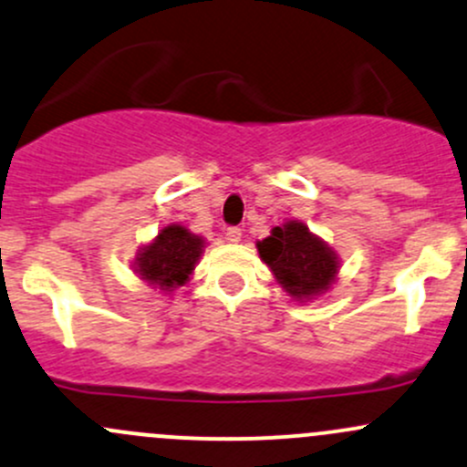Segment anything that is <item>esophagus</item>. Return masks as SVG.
<instances>
[{
    "label": "esophagus",
    "instance_id": "esophagus-1",
    "mask_svg": "<svg viewBox=\"0 0 467 467\" xmlns=\"http://www.w3.org/2000/svg\"><path fill=\"white\" fill-rule=\"evenodd\" d=\"M225 239L233 244L242 242V228H239V225H230V228L225 230Z\"/></svg>",
    "mask_w": 467,
    "mask_h": 467
}]
</instances>
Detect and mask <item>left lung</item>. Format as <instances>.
Listing matches in <instances>:
<instances>
[{
	"label": "left lung",
	"instance_id": "1",
	"mask_svg": "<svg viewBox=\"0 0 467 467\" xmlns=\"http://www.w3.org/2000/svg\"><path fill=\"white\" fill-rule=\"evenodd\" d=\"M257 248L277 282L299 299L328 288L337 273L336 254L297 221L273 228L271 237L259 242Z\"/></svg>",
	"mask_w": 467,
	"mask_h": 467
}]
</instances>
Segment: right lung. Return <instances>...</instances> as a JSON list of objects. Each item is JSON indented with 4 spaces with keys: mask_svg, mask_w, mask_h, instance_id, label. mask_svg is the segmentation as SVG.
Here are the masks:
<instances>
[{
    "mask_svg": "<svg viewBox=\"0 0 467 467\" xmlns=\"http://www.w3.org/2000/svg\"><path fill=\"white\" fill-rule=\"evenodd\" d=\"M203 239L194 237L181 225H168L159 233L154 244L143 248L136 259V273L145 282L161 288H176L188 282L196 259H199Z\"/></svg>",
    "mask_w": 467,
    "mask_h": 467,
    "instance_id": "obj_1",
    "label": "right lung"
}]
</instances>
